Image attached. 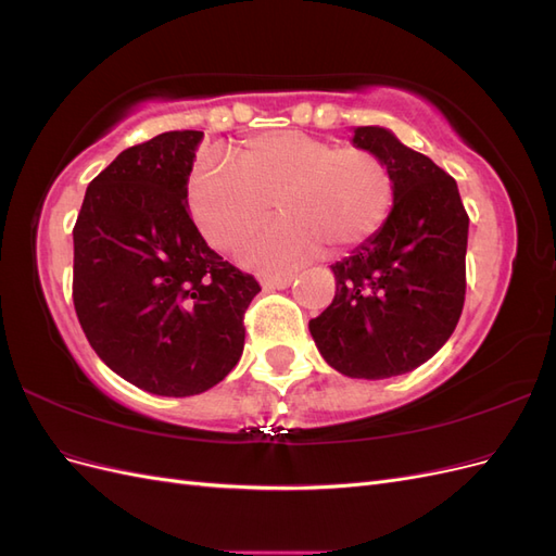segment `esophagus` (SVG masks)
<instances>
[{"label":"esophagus","instance_id":"esophagus-1","mask_svg":"<svg viewBox=\"0 0 556 556\" xmlns=\"http://www.w3.org/2000/svg\"><path fill=\"white\" fill-rule=\"evenodd\" d=\"M292 280H294V276H282V274L262 276V285L266 290H285V288H290Z\"/></svg>","mask_w":556,"mask_h":556}]
</instances>
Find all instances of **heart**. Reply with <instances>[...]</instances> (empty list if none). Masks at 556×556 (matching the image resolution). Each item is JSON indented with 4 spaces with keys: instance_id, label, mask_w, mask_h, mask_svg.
Masks as SVG:
<instances>
[{
    "instance_id": "obj_1",
    "label": "heart",
    "mask_w": 556,
    "mask_h": 556,
    "mask_svg": "<svg viewBox=\"0 0 556 556\" xmlns=\"http://www.w3.org/2000/svg\"><path fill=\"white\" fill-rule=\"evenodd\" d=\"M188 208L204 239L237 250L274 206L280 220L252 239L243 257L266 268L296 266L376 239L390 220L396 188L387 164L364 148H341L306 131H264L233 160H201L188 178Z\"/></svg>"
}]
</instances>
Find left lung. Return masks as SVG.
Returning a JSON list of instances; mask_svg holds the SVG:
<instances>
[{
	"instance_id": "8db88e82",
	"label": "left lung",
	"mask_w": 556,
	"mask_h": 556,
	"mask_svg": "<svg viewBox=\"0 0 556 556\" xmlns=\"http://www.w3.org/2000/svg\"><path fill=\"white\" fill-rule=\"evenodd\" d=\"M352 143L392 172L394 211L376 239L331 266L336 296L308 327L336 371L380 380L425 364L457 327L468 213L454 178L392 131L357 127Z\"/></svg>"
}]
</instances>
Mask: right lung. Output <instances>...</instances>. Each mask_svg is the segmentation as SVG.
<instances>
[{"mask_svg":"<svg viewBox=\"0 0 556 556\" xmlns=\"http://www.w3.org/2000/svg\"><path fill=\"white\" fill-rule=\"evenodd\" d=\"M201 139L178 129L123 150L88 185L74 225L72 296L86 339L111 371L162 396L206 392L237 366L262 290L188 213Z\"/></svg>","mask_w":556,"mask_h":556,"instance_id":"obj_1","label":"right lung"}]
</instances>
